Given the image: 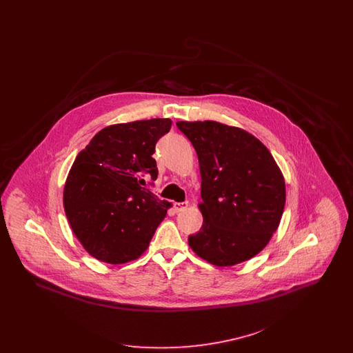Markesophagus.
<instances>
[{"label": "esophagus", "mask_w": 353, "mask_h": 353, "mask_svg": "<svg viewBox=\"0 0 353 353\" xmlns=\"http://www.w3.org/2000/svg\"><path fill=\"white\" fill-rule=\"evenodd\" d=\"M186 208H188V202H174L173 203L174 212H183Z\"/></svg>", "instance_id": "esophagus-1"}]
</instances>
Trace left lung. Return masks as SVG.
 I'll list each match as a JSON object with an SVG mask.
<instances>
[{"label":"left lung","mask_w":353,"mask_h":353,"mask_svg":"<svg viewBox=\"0 0 353 353\" xmlns=\"http://www.w3.org/2000/svg\"><path fill=\"white\" fill-rule=\"evenodd\" d=\"M197 152L203 223L192 250L214 266H233L269 243L283 214V174L269 150L245 130L219 121H177Z\"/></svg>","instance_id":"obj_1"}]
</instances>
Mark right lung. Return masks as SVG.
Segmentation results:
<instances>
[{"label": "right lung", "instance_id": "1", "mask_svg": "<svg viewBox=\"0 0 353 353\" xmlns=\"http://www.w3.org/2000/svg\"><path fill=\"white\" fill-rule=\"evenodd\" d=\"M170 119L137 120L103 128L77 156L63 192L70 226L94 258L111 265L147 250L170 203L145 186L157 179L152 157Z\"/></svg>", "mask_w": 353, "mask_h": 353}]
</instances>
